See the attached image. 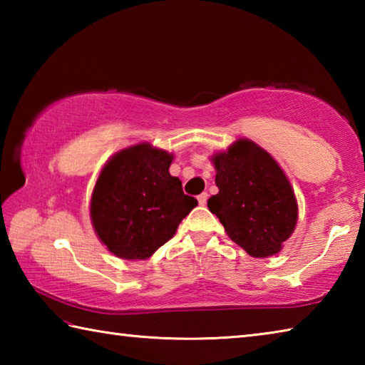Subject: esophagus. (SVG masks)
<instances>
[{
  "mask_svg": "<svg viewBox=\"0 0 365 365\" xmlns=\"http://www.w3.org/2000/svg\"><path fill=\"white\" fill-rule=\"evenodd\" d=\"M197 201H200L201 206H206V202H207V193H201L200 196H197Z\"/></svg>",
  "mask_w": 365,
  "mask_h": 365,
  "instance_id": "obj_1",
  "label": "esophagus"
}]
</instances>
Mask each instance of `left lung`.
<instances>
[{"mask_svg": "<svg viewBox=\"0 0 365 365\" xmlns=\"http://www.w3.org/2000/svg\"><path fill=\"white\" fill-rule=\"evenodd\" d=\"M219 193L207 200L209 211L228 238L252 257L280 252L298 222V202L285 172L270 154L248 138L212 154Z\"/></svg>", "mask_w": 365, "mask_h": 365, "instance_id": "1", "label": "left lung"}]
</instances>
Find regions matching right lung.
Returning a JSON list of instances; mask_svg holds the SVG:
<instances>
[{
  "label": "right lung",
  "mask_w": 365,
  "mask_h": 365,
  "mask_svg": "<svg viewBox=\"0 0 365 365\" xmlns=\"http://www.w3.org/2000/svg\"><path fill=\"white\" fill-rule=\"evenodd\" d=\"M174 154L138 143L115 153L91 193L90 217L98 238L120 259H148L174 237L197 206L169 174Z\"/></svg>",
  "instance_id": "add662e5"
}]
</instances>
